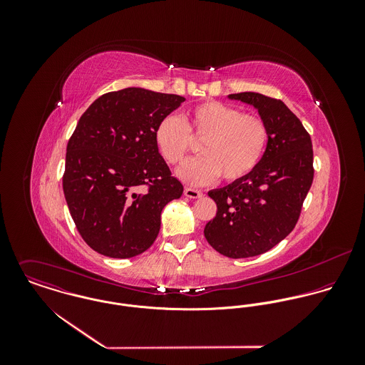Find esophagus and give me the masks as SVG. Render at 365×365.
I'll use <instances>...</instances> for the list:
<instances>
[{"instance_id": "34e87169", "label": "esophagus", "mask_w": 365, "mask_h": 365, "mask_svg": "<svg viewBox=\"0 0 365 365\" xmlns=\"http://www.w3.org/2000/svg\"><path fill=\"white\" fill-rule=\"evenodd\" d=\"M184 195L187 198H191V200H197V198H202V192L198 191V190H194V188H185L184 190Z\"/></svg>"}]
</instances>
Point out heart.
<instances>
[{"instance_id": "obj_1", "label": "heart", "mask_w": 365, "mask_h": 365, "mask_svg": "<svg viewBox=\"0 0 365 365\" xmlns=\"http://www.w3.org/2000/svg\"><path fill=\"white\" fill-rule=\"evenodd\" d=\"M157 148L167 163L178 165L192 146L202 140L204 156L182 164L178 177L190 185H207L220 174L239 181L260 163L268 143V128L257 115L219 101H207L188 110L185 123L175 115L163 118L155 133Z\"/></svg>"}]
</instances>
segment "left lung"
Wrapping results in <instances>:
<instances>
[{"mask_svg":"<svg viewBox=\"0 0 365 365\" xmlns=\"http://www.w3.org/2000/svg\"><path fill=\"white\" fill-rule=\"evenodd\" d=\"M227 98L259 110L268 128V143L249 175L209 191L217 210L204 235L220 255L246 259L268 252L295 227L312 185V140L281 100L259 93L230 94Z\"/></svg>","mask_w":365,"mask_h":365,"instance_id":"8db88e82","label":"left lung"}]
</instances>
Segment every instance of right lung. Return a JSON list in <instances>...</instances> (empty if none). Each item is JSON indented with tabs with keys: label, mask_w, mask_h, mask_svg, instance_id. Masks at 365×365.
I'll return each instance as SVG.
<instances>
[{
	"label": "right lung",
	"mask_w": 365,
	"mask_h": 365,
	"mask_svg": "<svg viewBox=\"0 0 365 365\" xmlns=\"http://www.w3.org/2000/svg\"><path fill=\"white\" fill-rule=\"evenodd\" d=\"M184 101L129 87L101 96L81 115L67 143L63 191L78 233L100 255L129 259L146 252L161 210L182 195L155 133Z\"/></svg>",
	"instance_id": "right-lung-1"
}]
</instances>
